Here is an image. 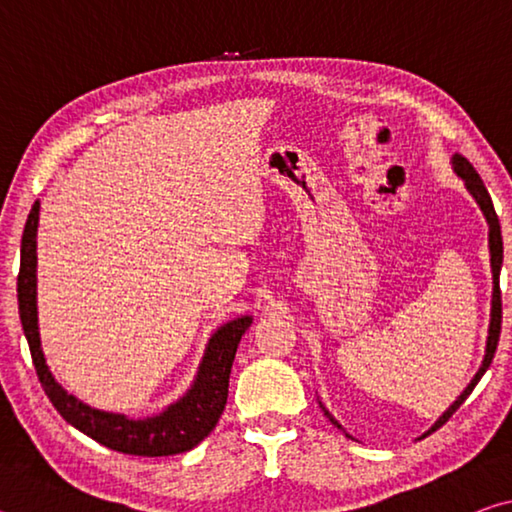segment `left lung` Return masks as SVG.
I'll use <instances>...</instances> for the list:
<instances>
[{"mask_svg": "<svg viewBox=\"0 0 512 512\" xmlns=\"http://www.w3.org/2000/svg\"><path fill=\"white\" fill-rule=\"evenodd\" d=\"M452 167H454V171H456V176L461 178L463 183H465L467 192L472 194L476 205L481 207V212H483L485 221H488V228H490V232H488V244H490V266H492V309H490L488 343H485V357H483V363H481L479 372H476L474 379L470 381V384H467L465 391H463L461 395H458V400H456L452 406H449V409H447L443 415H440V418L436 420V424H433V427H431L427 433H424V436H429V433H433L436 429L443 427V424L456 413L458 406H461V404L467 400V395H470V393L474 391V386L479 384V379L483 377V372L490 368L492 357H495V352H497L499 334H501V289H499V271H501V262H504V241H501L499 216H497V212H495V205H492V198H490V194H488V189H485L481 176H479V173H476V169L472 167L470 160L463 158V155L454 153V155H452ZM320 406H323V404H320ZM323 411H325L327 418L332 420L334 427L341 429V424L332 418V413H329V411L325 409V406H323ZM424 436H422V438H424Z\"/></svg>", "mask_w": 512, "mask_h": 512, "instance_id": "obj_1", "label": "left lung"}]
</instances>
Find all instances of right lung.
Listing matches in <instances>:
<instances>
[{
	"instance_id": "right-lung-1",
	"label": "right lung",
	"mask_w": 512,
	"mask_h": 512,
	"mask_svg": "<svg viewBox=\"0 0 512 512\" xmlns=\"http://www.w3.org/2000/svg\"><path fill=\"white\" fill-rule=\"evenodd\" d=\"M38 219L40 203L36 201L29 212L22 232L20 273H17V305L24 336L29 341L31 359L38 379L49 402L63 418L97 440L103 447L133 456H173L194 449L203 438L210 436L228 402L230 370L235 361L237 345L246 329L253 323L250 316H241L221 325L212 334L205 348V357L198 366V375L189 391L178 402L167 406L162 413L144 420H133L121 413H108L76 400L49 372L45 354L40 348L38 305H36V266H38Z\"/></svg>"
}]
</instances>
